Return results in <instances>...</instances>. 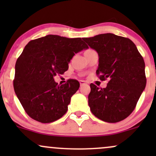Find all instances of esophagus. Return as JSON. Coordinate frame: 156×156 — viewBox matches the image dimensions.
<instances>
[{
  "instance_id": "1",
  "label": "esophagus",
  "mask_w": 156,
  "mask_h": 156,
  "mask_svg": "<svg viewBox=\"0 0 156 156\" xmlns=\"http://www.w3.org/2000/svg\"><path fill=\"white\" fill-rule=\"evenodd\" d=\"M79 82H80V86H83V85H84V84H86V81H84V80H80Z\"/></svg>"
}]
</instances>
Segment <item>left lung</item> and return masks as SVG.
Wrapping results in <instances>:
<instances>
[{
    "label": "left lung",
    "instance_id": "left-lung-1",
    "mask_svg": "<svg viewBox=\"0 0 156 156\" xmlns=\"http://www.w3.org/2000/svg\"><path fill=\"white\" fill-rule=\"evenodd\" d=\"M84 42L99 55L96 71L101 80L108 79L105 88L91 83L88 103L96 117L106 122H118L133 112L146 87L145 64L130 39L103 34Z\"/></svg>",
    "mask_w": 156,
    "mask_h": 156
}]
</instances>
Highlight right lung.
<instances>
[{"instance_id": "right-lung-1", "label": "right lung", "mask_w": 156, "mask_h": 156, "mask_svg": "<svg viewBox=\"0 0 156 156\" xmlns=\"http://www.w3.org/2000/svg\"><path fill=\"white\" fill-rule=\"evenodd\" d=\"M89 47L80 38L47 35L30 41L15 64L16 95L30 117L50 123L67 112L71 97L79 89L77 80L58 85L54 76L68 69L76 53Z\"/></svg>"}]
</instances>
